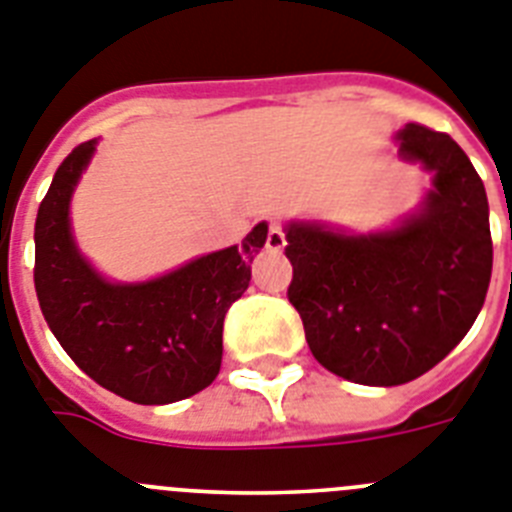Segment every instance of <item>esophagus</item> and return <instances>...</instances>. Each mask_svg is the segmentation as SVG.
Segmentation results:
<instances>
[{"mask_svg": "<svg viewBox=\"0 0 512 512\" xmlns=\"http://www.w3.org/2000/svg\"><path fill=\"white\" fill-rule=\"evenodd\" d=\"M265 247H268L270 252H281L283 247H286V231H283L281 224H270L268 226V239H265Z\"/></svg>", "mask_w": 512, "mask_h": 512, "instance_id": "esophagus-1", "label": "esophagus"}]
</instances>
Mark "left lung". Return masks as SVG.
I'll use <instances>...</instances> for the list:
<instances>
[{
  "mask_svg": "<svg viewBox=\"0 0 512 512\" xmlns=\"http://www.w3.org/2000/svg\"><path fill=\"white\" fill-rule=\"evenodd\" d=\"M397 141L399 157L433 172L420 213L368 237L286 229L288 301L311 355L366 386L407 384L441 363L471 330L492 275L490 206L464 149L420 123Z\"/></svg>",
  "mask_w": 512,
  "mask_h": 512,
  "instance_id": "8db88e82",
  "label": "left lung"
}]
</instances>
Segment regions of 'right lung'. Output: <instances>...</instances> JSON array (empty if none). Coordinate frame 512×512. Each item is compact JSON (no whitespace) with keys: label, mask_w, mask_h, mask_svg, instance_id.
Listing matches in <instances>:
<instances>
[{"label":"right lung","mask_w":512,"mask_h":512,"mask_svg":"<svg viewBox=\"0 0 512 512\" xmlns=\"http://www.w3.org/2000/svg\"><path fill=\"white\" fill-rule=\"evenodd\" d=\"M92 151L95 141L71 151L38 208L33 278L43 317L71 361L108 391L136 404L180 402L219 376L224 317L250 286L268 224L154 281L108 283L79 255L69 226Z\"/></svg>","instance_id":"add662e5"}]
</instances>
